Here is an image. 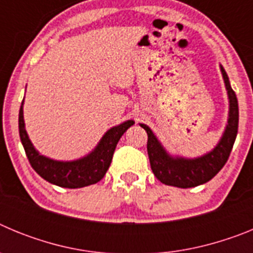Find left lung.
<instances>
[{
	"instance_id": "1",
	"label": "left lung",
	"mask_w": 253,
	"mask_h": 253,
	"mask_svg": "<svg viewBox=\"0 0 253 253\" xmlns=\"http://www.w3.org/2000/svg\"><path fill=\"white\" fill-rule=\"evenodd\" d=\"M225 90L229 100L228 122L224 133L218 144L208 153L196 158H186L181 156H171L161 144L148 125L139 124L148 135L147 151H148L151 169L154 176L165 185L181 187H195L203 185L214 177L227 162L238 131V101L232 90L227 72L220 66Z\"/></svg>"
}]
</instances>
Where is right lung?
Wrapping results in <instances>:
<instances>
[{"label": "right lung", "mask_w": 253, "mask_h": 253, "mask_svg": "<svg viewBox=\"0 0 253 253\" xmlns=\"http://www.w3.org/2000/svg\"><path fill=\"white\" fill-rule=\"evenodd\" d=\"M24 100L19 113V133L31 167L44 180L53 185L67 189H78L99 182L110 167L116 144L126 129L134 124V120H126L110 128L102 135L92 152L75 161H57L40 154L33 146L25 129L24 122Z\"/></svg>", "instance_id": "obj_1"}]
</instances>
